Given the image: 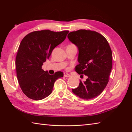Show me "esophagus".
<instances>
[{"mask_svg":"<svg viewBox=\"0 0 132 132\" xmlns=\"http://www.w3.org/2000/svg\"><path fill=\"white\" fill-rule=\"evenodd\" d=\"M64 76L65 77H70V75L67 73H64Z\"/></svg>","mask_w":132,"mask_h":132,"instance_id":"34e87169","label":"esophagus"}]
</instances>
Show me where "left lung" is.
Wrapping results in <instances>:
<instances>
[{
    "instance_id": "8db88e82",
    "label": "left lung",
    "mask_w": 132,
    "mask_h": 132,
    "mask_svg": "<svg viewBox=\"0 0 132 132\" xmlns=\"http://www.w3.org/2000/svg\"><path fill=\"white\" fill-rule=\"evenodd\" d=\"M68 38L79 49V64L75 67V71L87 77L85 81L80 80L73 93L84 100L94 98L101 94L109 81L112 67L109 43L103 36L89 30L71 32Z\"/></svg>"
}]
</instances>
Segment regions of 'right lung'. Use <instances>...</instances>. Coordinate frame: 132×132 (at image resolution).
<instances>
[{
    "label": "right lung",
    "instance_id": "right-lung-1",
    "mask_svg": "<svg viewBox=\"0 0 132 132\" xmlns=\"http://www.w3.org/2000/svg\"><path fill=\"white\" fill-rule=\"evenodd\" d=\"M69 31L49 30L33 31L20 44L15 60L16 75L21 89L27 97L40 100L51 94L54 82L63 77L57 71L50 75L42 69L54 48L64 41Z\"/></svg>",
    "mask_w": 132,
    "mask_h": 132
}]
</instances>
